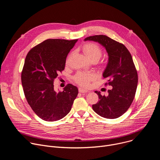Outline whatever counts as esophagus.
I'll return each instance as SVG.
<instances>
[{"instance_id": "esophagus-1", "label": "esophagus", "mask_w": 160, "mask_h": 160, "mask_svg": "<svg viewBox=\"0 0 160 160\" xmlns=\"http://www.w3.org/2000/svg\"><path fill=\"white\" fill-rule=\"evenodd\" d=\"M78 91H79L80 93H82V94H85V93H86L87 92V90H85L83 88H79Z\"/></svg>"}]
</instances>
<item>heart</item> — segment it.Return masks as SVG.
<instances>
[{"mask_svg": "<svg viewBox=\"0 0 160 160\" xmlns=\"http://www.w3.org/2000/svg\"><path fill=\"white\" fill-rule=\"evenodd\" d=\"M82 50L86 56L90 61H98L102 54V50L101 47L94 42H88L85 43L82 47ZM69 58H68L66 62H68ZM95 78V75L92 73L78 72L74 77V80L79 85L83 87H88L90 83L94 80Z\"/></svg>", "mask_w": 160, "mask_h": 160, "instance_id": "1", "label": "heart"}]
</instances>
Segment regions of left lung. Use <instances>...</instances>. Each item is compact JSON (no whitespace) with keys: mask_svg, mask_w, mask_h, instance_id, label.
I'll use <instances>...</instances> for the list:
<instances>
[{"mask_svg":"<svg viewBox=\"0 0 160 160\" xmlns=\"http://www.w3.org/2000/svg\"><path fill=\"white\" fill-rule=\"evenodd\" d=\"M85 40L98 42L105 48L109 59L102 76L108 81L105 85L112 87L108 90L107 96L95 91L99 101L92 105V109L102 117L117 118L130 108L138 87V72L132 57L123 43L106 35L90 36Z\"/></svg>","mask_w":160,"mask_h":160,"instance_id":"8db88e82","label":"left lung"}]
</instances>
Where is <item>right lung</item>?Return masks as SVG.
I'll list each match as a JSON object with an SVG mask.
<instances>
[{
    "mask_svg": "<svg viewBox=\"0 0 160 160\" xmlns=\"http://www.w3.org/2000/svg\"><path fill=\"white\" fill-rule=\"evenodd\" d=\"M78 39H48L27 54L21 72V83L28 104L41 119L54 122L64 118L72 109L78 90L68 84L57 92L54 82L64 70L66 59Z\"/></svg>",
    "mask_w": 160,
    "mask_h": 160,
    "instance_id": "1",
    "label": "right lung"
}]
</instances>
